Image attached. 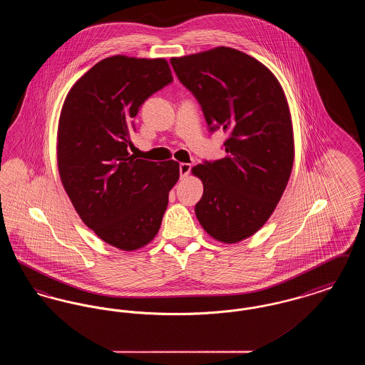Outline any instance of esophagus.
Masks as SVG:
<instances>
[{
	"mask_svg": "<svg viewBox=\"0 0 365 365\" xmlns=\"http://www.w3.org/2000/svg\"><path fill=\"white\" fill-rule=\"evenodd\" d=\"M191 165L187 163H182L179 165V173H180V178H186L187 175L190 174Z\"/></svg>",
	"mask_w": 365,
	"mask_h": 365,
	"instance_id": "34e87169",
	"label": "esophagus"
}]
</instances>
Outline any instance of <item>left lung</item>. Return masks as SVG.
<instances>
[{"label":"left lung","instance_id":"1","mask_svg":"<svg viewBox=\"0 0 365 365\" xmlns=\"http://www.w3.org/2000/svg\"><path fill=\"white\" fill-rule=\"evenodd\" d=\"M171 66L201 105L209 130L228 133L227 156L191 170L204 185L195 216L216 241L240 242L265 225L292 175L294 138L284 91L260 61L227 46L173 57Z\"/></svg>","mask_w":365,"mask_h":365}]
</instances>
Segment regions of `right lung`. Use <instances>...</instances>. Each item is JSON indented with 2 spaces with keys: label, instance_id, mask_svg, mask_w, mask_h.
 Masks as SVG:
<instances>
[{
  "label": "right lung",
  "instance_id": "1",
  "mask_svg": "<svg viewBox=\"0 0 365 365\" xmlns=\"http://www.w3.org/2000/svg\"><path fill=\"white\" fill-rule=\"evenodd\" d=\"M173 82L164 58L112 56L71 87L57 130L61 183L81 219L104 242L125 252L158 232L179 163L128 153L133 118L153 93Z\"/></svg>",
  "mask_w": 365,
  "mask_h": 365
}]
</instances>
